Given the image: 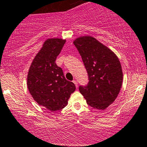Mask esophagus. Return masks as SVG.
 Returning a JSON list of instances; mask_svg holds the SVG:
<instances>
[{
	"label": "esophagus",
	"instance_id": "esophagus-1",
	"mask_svg": "<svg viewBox=\"0 0 147 147\" xmlns=\"http://www.w3.org/2000/svg\"><path fill=\"white\" fill-rule=\"evenodd\" d=\"M73 82H74V84H75V85H76V88H78V82H77L76 80H74Z\"/></svg>",
	"mask_w": 147,
	"mask_h": 147
}]
</instances>
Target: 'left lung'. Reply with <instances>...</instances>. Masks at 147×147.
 <instances>
[{
    "instance_id": "obj_1",
    "label": "left lung",
    "mask_w": 147,
    "mask_h": 147,
    "mask_svg": "<svg viewBox=\"0 0 147 147\" xmlns=\"http://www.w3.org/2000/svg\"><path fill=\"white\" fill-rule=\"evenodd\" d=\"M88 74L87 86L79 91L87 103L105 110L115 101L123 82L121 65L113 51L92 36H81L74 41Z\"/></svg>"
}]
</instances>
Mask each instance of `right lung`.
I'll return each instance as SVG.
<instances>
[{
  "instance_id": "add662e5",
  "label": "right lung",
  "mask_w": 147,
  "mask_h": 147,
  "mask_svg": "<svg viewBox=\"0 0 147 147\" xmlns=\"http://www.w3.org/2000/svg\"><path fill=\"white\" fill-rule=\"evenodd\" d=\"M66 39L51 38L45 41L29 68L27 86L33 99L51 112L67 106L75 91L74 82L67 80L62 69L56 65Z\"/></svg>"
}]
</instances>
